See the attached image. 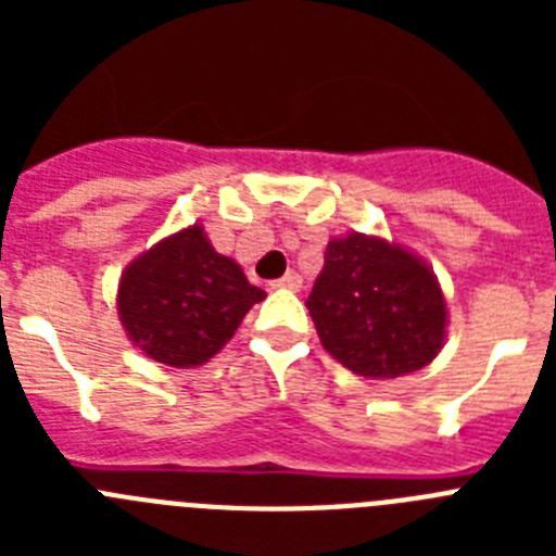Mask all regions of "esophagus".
<instances>
[{
  "mask_svg": "<svg viewBox=\"0 0 556 556\" xmlns=\"http://www.w3.org/2000/svg\"><path fill=\"white\" fill-rule=\"evenodd\" d=\"M301 283H303L301 275L294 273V269H289V273L283 275V278H278V281H273V287H281V289H301Z\"/></svg>",
  "mask_w": 556,
  "mask_h": 556,
  "instance_id": "34e87169",
  "label": "esophagus"
}]
</instances>
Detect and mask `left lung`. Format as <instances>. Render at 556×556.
Returning <instances> with one entry per match:
<instances>
[{
    "instance_id": "8db88e82",
    "label": "left lung",
    "mask_w": 556,
    "mask_h": 556,
    "mask_svg": "<svg viewBox=\"0 0 556 556\" xmlns=\"http://www.w3.org/2000/svg\"><path fill=\"white\" fill-rule=\"evenodd\" d=\"M306 308L323 348L358 376H406L443 348L445 301L434 275L384 239L328 242Z\"/></svg>"
}]
</instances>
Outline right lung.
<instances>
[{"mask_svg": "<svg viewBox=\"0 0 556 556\" xmlns=\"http://www.w3.org/2000/svg\"><path fill=\"white\" fill-rule=\"evenodd\" d=\"M264 292L242 267L186 228L130 264L119 283V317L150 358L169 367L208 362Z\"/></svg>", "mask_w": 556, "mask_h": 556, "instance_id": "add662e5", "label": "right lung"}]
</instances>
